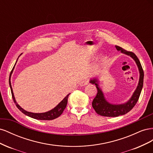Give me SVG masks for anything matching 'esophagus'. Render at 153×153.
I'll list each match as a JSON object with an SVG mask.
<instances>
[{
  "instance_id": "34e87169",
  "label": "esophagus",
  "mask_w": 153,
  "mask_h": 153,
  "mask_svg": "<svg viewBox=\"0 0 153 153\" xmlns=\"http://www.w3.org/2000/svg\"><path fill=\"white\" fill-rule=\"evenodd\" d=\"M88 84H89V80H85L84 81L81 82L80 85V86H85V85H87Z\"/></svg>"
}]
</instances>
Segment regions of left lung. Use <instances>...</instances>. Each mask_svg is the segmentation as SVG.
Returning a JSON list of instances; mask_svg holds the SVG:
<instances>
[{
	"instance_id": "obj_1",
	"label": "left lung",
	"mask_w": 153,
	"mask_h": 153,
	"mask_svg": "<svg viewBox=\"0 0 153 153\" xmlns=\"http://www.w3.org/2000/svg\"><path fill=\"white\" fill-rule=\"evenodd\" d=\"M115 48L117 51H121L122 53L130 56L135 61L140 73L139 81H138V85L130 99L126 103L116 105L109 103L105 99L103 92L99 86V80L98 78H93L90 80V83L94 84L98 90V93L92 103V107L97 114L105 117H118L119 115H124L129 112L136 105L143 87L144 75H143V71L140 61L136 56V55L131 52H128L118 46H115Z\"/></svg>"
}]
</instances>
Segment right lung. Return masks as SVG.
Here are the masks:
<instances>
[{"label": "right lung", "mask_w": 153, "mask_h": 153, "mask_svg": "<svg viewBox=\"0 0 153 153\" xmlns=\"http://www.w3.org/2000/svg\"><path fill=\"white\" fill-rule=\"evenodd\" d=\"M16 62H17V61H16ZM15 64H16V63H15ZM14 68H15V66H14ZM14 68H13L12 71L11 72L10 77L11 76V74L13 73ZM10 86L11 88V94H12L13 101H14V102H15L16 106H17V108L19 109L22 113H24L25 115H27V116H29V117H32L33 119H38V120H53L54 119H56L58 117H59L60 115L62 114L64 110L66 108V106L67 105V103H68V96L69 94H68L65 97V98H64L61 101V102H60L56 106H55V108H53L51 110H49V111H48V112H43V113H33V112H27V111H26L24 108H22L21 106L17 103L16 101L15 100V96H14V93L13 91L10 80Z\"/></svg>", "instance_id": "1"}]
</instances>
